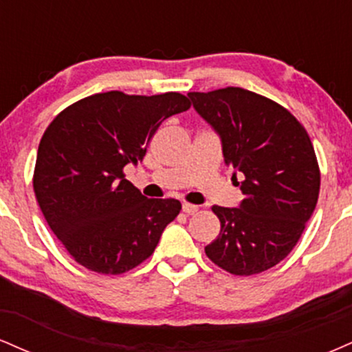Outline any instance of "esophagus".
Wrapping results in <instances>:
<instances>
[{"label":"esophagus","mask_w":352,"mask_h":352,"mask_svg":"<svg viewBox=\"0 0 352 352\" xmlns=\"http://www.w3.org/2000/svg\"><path fill=\"white\" fill-rule=\"evenodd\" d=\"M182 212L187 213V215H193V213L199 212V207L197 205H190V204H184L182 205Z\"/></svg>","instance_id":"obj_1"}]
</instances>
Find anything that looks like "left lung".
Masks as SVG:
<instances>
[{"label": "left lung", "mask_w": 352, "mask_h": 352, "mask_svg": "<svg viewBox=\"0 0 352 352\" xmlns=\"http://www.w3.org/2000/svg\"><path fill=\"white\" fill-rule=\"evenodd\" d=\"M188 98L220 137L225 164L245 175L238 208L213 205L221 228L205 253L232 274L270 270L294 248L318 204L321 175L308 132L280 104L246 89Z\"/></svg>", "instance_id": "1"}]
</instances>
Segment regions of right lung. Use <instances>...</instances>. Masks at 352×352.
<instances>
[{"label": "right lung", "mask_w": 352, "mask_h": 352, "mask_svg": "<svg viewBox=\"0 0 352 352\" xmlns=\"http://www.w3.org/2000/svg\"><path fill=\"white\" fill-rule=\"evenodd\" d=\"M188 107L179 92L147 98L111 91L78 100L46 129L34 193L47 225L79 265L120 274L153 253L182 205L144 197L124 167L142 162L159 125Z\"/></svg>", "instance_id": "1"}]
</instances>
